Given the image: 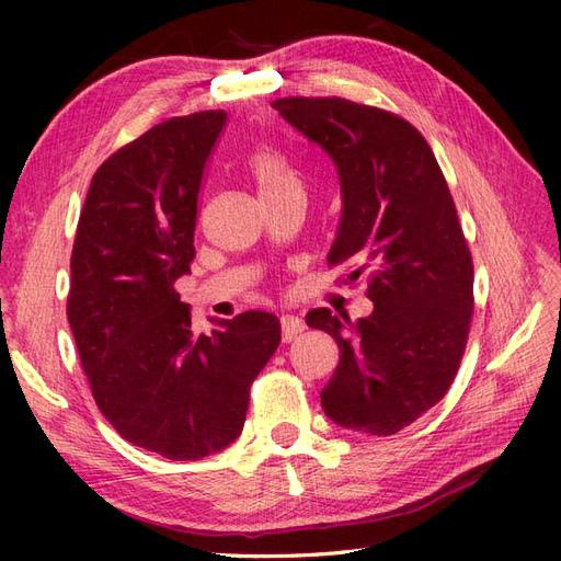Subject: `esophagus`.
<instances>
[{"label": "esophagus", "mask_w": 561, "mask_h": 561, "mask_svg": "<svg viewBox=\"0 0 561 561\" xmlns=\"http://www.w3.org/2000/svg\"><path fill=\"white\" fill-rule=\"evenodd\" d=\"M304 332V320L297 316H280V336L283 342H293L297 334Z\"/></svg>", "instance_id": "34e87169"}]
</instances>
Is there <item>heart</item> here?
Returning <instances> with one entry per match:
<instances>
[{
  "label": "heart",
  "instance_id": "b5f03b06",
  "mask_svg": "<svg viewBox=\"0 0 561 561\" xmlns=\"http://www.w3.org/2000/svg\"><path fill=\"white\" fill-rule=\"evenodd\" d=\"M245 168L250 171L252 180L257 182L262 198L278 196L290 190H299L301 186L290 161H287V157L278 147L268 142L252 147V151L245 159Z\"/></svg>",
  "mask_w": 561,
  "mask_h": 561
}]
</instances>
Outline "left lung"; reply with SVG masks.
Listing matches in <instances>:
<instances>
[{
  "instance_id": "1",
  "label": "left lung",
  "mask_w": 561,
  "mask_h": 561,
  "mask_svg": "<svg viewBox=\"0 0 561 561\" xmlns=\"http://www.w3.org/2000/svg\"><path fill=\"white\" fill-rule=\"evenodd\" d=\"M287 124L328 151L344 213L328 254L369 271L375 311L313 309L307 322L339 344L322 388L325 414L348 431L393 435L447 396L472 318V257L447 180L407 118L346 98H278Z\"/></svg>"
}]
</instances>
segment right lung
Masks as SVG:
<instances>
[{
    "label": "right lung",
    "mask_w": 561,
    "mask_h": 561,
    "mask_svg": "<svg viewBox=\"0 0 561 561\" xmlns=\"http://www.w3.org/2000/svg\"><path fill=\"white\" fill-rule=\"evenodd\" d=\"M225 110L173 116L98 168L79 215L67 320L98 410L135 447L198 461L241 435L280 344L274 313L196 334L175 290L196 257L198 194Z\"/></svg>",
    "instance_id": "obj_1"
}]
</instances>
